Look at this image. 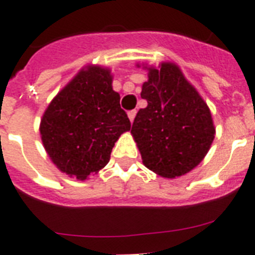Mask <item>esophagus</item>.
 <instances>
[{"instance_id":"obj_1","label":"esophagus","mask_w":255,"mask_h":255,"mask_svg":"<svg viewBox=\"0 0 255 255\" xmlns=\"http://www.w3.org/2000/svg\"><path fill=\"white\" fill-rule=\"evenodd\" d=\"M136 116V110H132V111L128 112V118H129V120H131V123L133 122V119H135Z\"/></svg>"}]
</instances>
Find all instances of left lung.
I'll return each mask as SVG.
<instances>
[{
  "instance_id": "8db88e82",
  "label": "left lung",
  "mask_w": 255,
  "mask_h": 255,
  "mask_svg": "<svg viewBox=\"0 0 255 255\" xmlns=\"http://www.w3.org/2000/svg\"><path fill=\"white\" fill-rule=\"evenodd\" d=\"M147 69L140 95L148 106L136 114L131 133L148 169L178 177L197 167L213 143L210 110L178 66Z\"/></svg>"
}]
</instances>
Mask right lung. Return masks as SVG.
<instances>
[{"mask_svg":"<svg viewBox=\"0 0 255 255\" xmlns=\"http://www.w3.org/2000/svg\"><path fill=\"white\" fill-rule=\"evenodd\" d=\"M131 129L112 90L111 71L87 66L51 100L42 116V143L59 170L78 180L107 165L116 140Z\"/></svg>","mask_w":255,"mask_h":255,"instance_id":"right-lung-1","label":"right lung"}]
</instances>
